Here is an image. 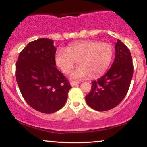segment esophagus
Segmentation results:
<instances>
[{
    "label": "esophagus",
    "mask_w": 147,
    "mask_h": 147,
    "mask_svg": "<svg viewBox=\"0 0 147 147\" xmlns=\"http://www.w3.org/2000/svg\"><path fill=\"white\" fill-rule=\"evenodd\" d=\"M79 83V82H70V85H71L72 86H74L77 85V84H78Z\"/></svg>",
    "instance_id": "1"
}]
</instances>
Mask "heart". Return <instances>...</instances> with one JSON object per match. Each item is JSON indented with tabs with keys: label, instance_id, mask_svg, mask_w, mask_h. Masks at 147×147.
<instances>
[{
	"label": "heart",
	"instance_id": "b5f03b06",
	"mask_svg": "<svg viewBox=\"0 0 147 147\" xmlns=\"http://www.w3.org/2000/svg\"><path fill=\"white\" fill-rule=\"evenodd\" d=\"M114 56V48L108 43L93 40L74 42L65 50H59L55 54L57 66L63 73L72 72L79 61L80 65L72 73V78L83 79L92 75L100 77L110 66Z\"/></svg>",
	"mask_w": 147,
	"mask_h": 147
}]
</instances>
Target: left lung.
Instances as JSON below:
<instances>
[{
	"label": "left lung",
	"instance_id": "left-lung-1",
	"mask_svg": "<svg viewBox=\"0 0 147 147\" xmlns=\"http://www.w3.org/2000/svg\"><path fill=\"white\" fill-rule=\"evenodd\" d=\"M115 57L111 68L104 76L92 82V87L86 102L97 111L111 110L125 97L133 74L131 52L118 39L115 46Z\"/></svg>",
	"mask_w": 147,
	"mask_h": 147
}]
</instances>
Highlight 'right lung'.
<instances>
[{"instance_id":"obj_1","label":"right lung","mask_w":147,"mask_h":147,"mask_svg":"<svg viewBox=\"0 0 147 147\" xmlns=\"http://www.w3.org/2000/svg\"><path fill=\"white\" fill-rule=\"evenodd\" d=\"M54 41L39 38L20 52L16 79L25 102L35 110L50 114L65 105L71 86L56 68Z\"/></svg>"}]
</instances>
